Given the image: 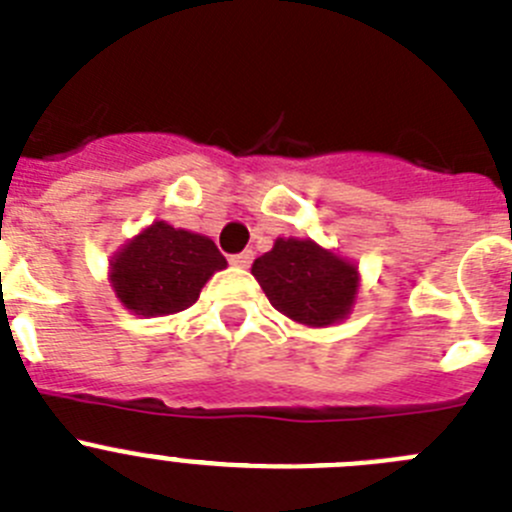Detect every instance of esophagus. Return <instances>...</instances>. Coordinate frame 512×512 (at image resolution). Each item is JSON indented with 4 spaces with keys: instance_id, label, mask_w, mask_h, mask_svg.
<instances>
[{
    "instance_id": "34e87169",
    "label": "esophagus",
    "mask_w": 512,
    "mask_h": 512,
    "mask_svg": "<svg viewBox=\"0 0 512 512\" xmlns=\"http://www.w3.org/2000/svg\"><path fill=\"white\" fill-rule=\"evenodd\" d=\"M252 260H255V255H252V250H245V252H240V255H232V257H229V262H232L234 267H250Z\"/></svg>"
}]
</instances>
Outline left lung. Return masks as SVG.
Segmentation results:
<instances>
[{"mask_svg":"<svg viewBox=\"0 0 512 512\" xmlns=\"http://www.w3.org/2000/svg\"><path fill=\"white\" fill-rule=\"evenodd\" d=\"M252 275L272 308L310 328L343 321L356 303L358 267L313 240L278 237L257 257Z\"/></svg>","mask_w":512,"mask_h":512,"instance_id":"1","label":"left lung"}]
</instances>
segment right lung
Returning <instances> with one entry per match:
<instances>
[{
  "label": "right lung",
  "mask_w": 512,
  "mask_h": 512,
  "mask_svg": "<svg viewBox=\"0 0 512 512\" xmlns=\"http://www.w3.org/2000/svg\"><path fill=\"white\" fill-rule=\"evenodd\" d=\"M227 260L209 237L154 222L111 260V285L123 308L143 318L174 315L197 303L204 283Z\"/></svg>",
  "instance_id": "obj_1"
}]
</instances>
